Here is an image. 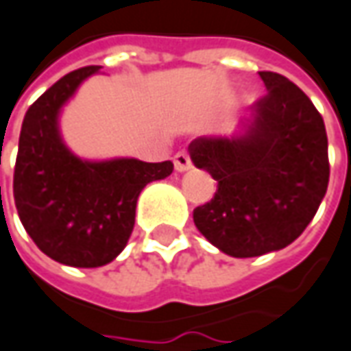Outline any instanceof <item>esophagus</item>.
I'll return each mask as SVG.
<instances>
[{
	"mask_svg": "<svg viewBox=\"0 0 351 351\" xmlns=\"http://www.w3.org/2000/svg\"><path fill=\"white\" fill-rule=\"evenodd\" d=\"M173 164H176V170L183 173V171H189L193 168L191 164V156L187 154V152H178L176 156H173Z\"/></svg>",
	"mask_w": 351,
	"mask_h": 351,
	"instance_id": "esophagus-1",
	"label": "esophagus"
}]
</instances>
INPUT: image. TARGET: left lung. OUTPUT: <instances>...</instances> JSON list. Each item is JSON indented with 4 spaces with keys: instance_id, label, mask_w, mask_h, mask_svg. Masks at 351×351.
I'll use <instances>...</instances> for the list:
<instances>
[{
    "instance_id": "left-lung-1",
    "label": "left lung",
    "mask_w": 351,
    "mask_h": 351,
    "mask_svg": "<svg viewBox=\"0 0 351 351\" xmlns=\"http://www.w3.org/2000/svg\"><path fill=\"white\" fill-rule=\"evenodd\" d=\"M267 86L232 137H199L193 164L218 181L210 203L193 220L230 257H261L302 236L328 187L324 121L300 86L261 71Z\"/></svg>"
}]
</instances>
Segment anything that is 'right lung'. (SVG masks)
Returning <instances> with one entry per match:
<instances>
[{
	"label": "right lung",
	"mask_w": 351,
	"mask_h": 351,
	"mask_svg": "<svg viewBox=\"0 0 351 351\" xmlns=\"http://www.w3.org/2000/svg\"><path fill=\"white\" fill-rule=\"evenodd\" d=\"M98 71V65L71 71L28 108L13 178L28 236L49 258L77 269L104 267L125 249L141 191L173 171L170 160L79 158L63 143L61 110Z\"/></svg>",
	"instance_id": "right-lung-1"
}]
</instances>
